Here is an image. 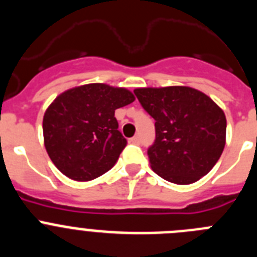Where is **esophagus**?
<instances>
[{
	"label": "esophagus",
	"instance_id": "esophagus-1",
	"mask_svg": "<svg viewBox=\"0 0 257 257\" xmlns=\"http://www.w3.org/2000/svg\"><path fill=\"white\" fill-rule=\"evenodd\" d=\"M130 142L133 143V144H140V136H134V138H131Z\"/></svg>",
	"mask_w": 257,
	"mask_h": 257
}]
</instances>
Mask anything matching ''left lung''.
I'll list each match as a JSON object with an SVG mask.
<instances>
[{
    "label": "left lung",
    "instance_id": "obj_1",
    "mask_svg": "<svg viewBox=\"0 0 257 257\" xmlns=\"http://www.w3.org/2000/svg\"><path fill=\"white\" fill-rule=\"evenodd\" d=\"M134 94L156 121V140L148 148L152 170L180 185L207 175L225 147L222 109L187 86L135 88Z\"/></svg>",
    "mask_w": 257,
    "mask_h": 257
}]
</instances>
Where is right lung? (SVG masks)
Here are the masks:
<instances>
[{
  "label": "right lung",
  "mask_w": 257,
  "mask_h": 257,
  "mask_svg": "<svg viewBox=\"0 0 257 257\" xmlns=\"http://www.w3.org/2000/svg\"><path fill=\"white\" fill-rule=\"evenodd\" d=\"M134 100L128 90L105 83L59 95L42 122L45 148L59 171L72 180L88 181L112 169L127 144L114 112Z\"/></svg>",
  "instance_id": "right-lung-1"
}]
</instances>
